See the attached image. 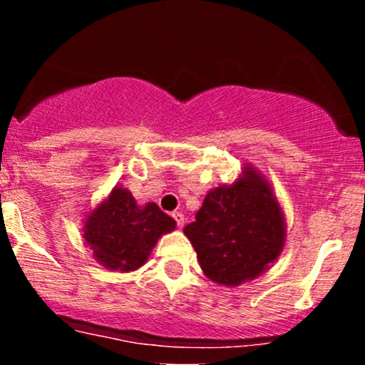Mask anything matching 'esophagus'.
<instances>
[{"mask_svg": "<svg viewBox=\"0 0 365 365\" xmlns=\"http://www.w3.org/2000/svg\"><path fill=\"white\" fill-rule=\"evenodd\" d=\"M173 220L177 221V225H178V228H182L183 226V223H185V216L182 215V212H173Z\"/></svg>", "mask_w": 365, "mask_h": 365, "instance_id": "1", "label": "esophagus"}]
</instances>
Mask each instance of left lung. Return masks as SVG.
Masks as SVG:
<instances>
[{
  "label": "left lung",
  "mask_w": 365,
  "mask_h": 365,
  "mask_svg": "<svg viewBox=\"0 0 365 365\" xmlns=\"http://www.w3.org/2000/svg\"><path fill=\"white\" fill-rule=\"evenodd\" d=\"M183 233L211 282L240 287L266 273L279 257L287 221L267 178L245 165L235 182L207 192Z\"/></svg>",
  "instance_id": "8db88e82"
}]
</instances>
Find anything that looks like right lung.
Returning a JSON list of instances; mask_svg holds the SVG:
<instances>
[{
	"mask_svg": "<svg viewBox=\"0 0 365 365\" xmlns=\"http://www.w3.org/2000/svg\"><path fill=\"white\" fill-rule=\"evenodd\" d=\"M175 228L177 221L156 202L139 206L132 192L116 185L87 212L82 230L96 261L110 271L128 273L144 266L159 238Z\"/></svg>",
	"mask_w": 365,
	"mask_h": 365,
	"instance_id": "1",
	"label": "right lung"
}]
</instances>
